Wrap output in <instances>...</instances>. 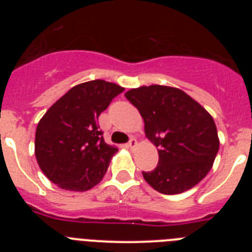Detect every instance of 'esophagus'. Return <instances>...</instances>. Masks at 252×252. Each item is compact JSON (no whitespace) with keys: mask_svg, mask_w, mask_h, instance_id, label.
Returning a JSON list of instances; mask_svg holds the SVG:
<instances>
[{"mask_svg":"<svg viewBox=\"0 0 252 252\" xmlns=\"http://www.w3.org/2000/svg\"><path fill=\"white\" fill-rule=\"evenodd\" d=\"M137 146V140L135 139V137H131L130 141L127 142V148L130 149H135Z\"/></svg>","mask_w":252,"mask_h":252,"instance_id":"34e87169","label":"esophagus"}]
</instances>
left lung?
<instances>
[{"instance_id": "1", "label": "left lung", "mask_w": 252, "mask_h": 252, "mask_svg": "<svg viewBox=\"0 0 252 252\" xmlns=\"http://www.w3.org/2000/svg\"><path fill=\"white\" fill-rule=\"evenodd\" d=\"M145 122V135L159 148V162L144 179L162 194L193 188L208 174L220 149L212 116L183 91L154 84L125 93Z\"/></svg>"}]
</instances>
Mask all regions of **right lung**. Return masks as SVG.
I'll return each mask as SVG.
<instances>
[{"instance_id":"right-lung-1","label":"right lung","mask_w":252,"mask_h":252,"mask_svg":"<svg viewBox=\"0 0 252 252\" xmlns=\"http://www.w3.org/2000/svg\"><path fill=\"white\" fill-rule=\"evenodd\" d=\"M125 88L95 79L69 90L46 111L35 133L40 169L59 188L84 192L106 174L117 148L107 145L98 116Z\"/></svg>"}]
</instances>
